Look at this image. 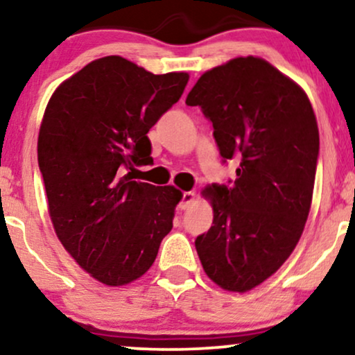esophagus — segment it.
<instances>
[{"mask_svg":"<svg viewBox=\"0 0 355 355\" xmlns=\"http://www.w3.org/2000/svg\"><path fill=\"white\" fill-rule=\"evenodd\" d=\"M195 191H185L182 195V201H180V205H178V208L180 209H188V208H191V205H193V201H195Z\"/></svg>","mask_w":355,"mask_h":355,"instance_id":"esophagus-1","label":"esophagus"}]
</instances>
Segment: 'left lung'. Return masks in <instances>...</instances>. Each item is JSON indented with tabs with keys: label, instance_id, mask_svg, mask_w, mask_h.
<instances>
[{
	"label": "left lung",
	"instance_id": "left-lung-1",
	"mask_svg": "<svg viewBox=\"0 0 355 355\" xmlns=\"http://www.w3.org/2000/svg\"><path fill=\"white\" fill-rule=\"evenodd\" d=\"M213 123L230 185L208 187L213 226L196 237L206 275L230 291L252 290L293 252L311 208L320 132L306 93L259 57L201 75L187 96Z\"/></svg>",
	"mask_w": 355,
	"mask_h": 355
}]
</instances>
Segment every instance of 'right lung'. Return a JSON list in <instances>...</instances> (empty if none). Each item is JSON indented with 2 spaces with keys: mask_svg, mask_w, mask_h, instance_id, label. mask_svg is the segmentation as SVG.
Masks as SVG:
<instances>
[{
  "mask_svg": "<svg viewBox=\"0 0 355 355\" xmlns=\"http://www.w3.org/2000/svg\"><path fill=\"white\" fill-rule=\"evenodd\" d=\"M188 78L110 55L89 62L49 100L37 141L49 214L67 252L107 286L144 275L172 231L182 191L131 173L149 164L147 132L180 100Z\"/></svg>",
  "mask_w": 355,
  "mask_h": 355,
  "instance_id": "right-lung-1",
  "label": "right lung"
}]
</instances>
